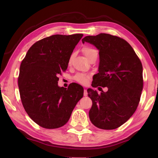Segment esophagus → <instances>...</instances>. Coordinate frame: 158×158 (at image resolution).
Listing matches in <instances>:
<instances>
[{
	"label": "esophagus",
	"mask_w": 158,
	"mask_h": 158,
	"mask_svg": "<svg viewBox=\"0 0 158 158\" xmlns=\"http://www.w3.org/2000/svg\"><path fill=\"white\" fill-rule=\"evenodd\" d=\"M87 95H88L87 90L86 89H84V96H87Z\"/></svg>",
	"instance_id": "34e87169"
}]
</instances>
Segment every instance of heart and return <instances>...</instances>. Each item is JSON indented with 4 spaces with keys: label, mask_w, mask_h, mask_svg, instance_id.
Returning a JSON list of instances; mask_svg holds the SVG:
<instances>
[{
    "label": "heart",
    "mask_w": 158,
    "mask_h": 158,
    "mask_svg": "<svg viewBox=\"0 0 158 158\" xmlns=\"http://www.w3.org/2000/svg\"><path fill=\"white\" fill-rule=\"evenodd\" d=\"M83 52H84L86 58H89L90 56L93 54V53L97 52V51L90 47H85L84 48V49H83ZM74 79H75L77 81L80 83V84H85L88 82V81H89V76L85 75V74H78V75H77L75 77V78Z\"/></svg>",
    "instance_id": "b5f03b06"
}]
</instances>
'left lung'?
Returning a JSON list of instances; mask_svg holds the SVG:
<instances>
[{
	"instance_id": "8db88e82",
	"label": "left lung",
	"mask_w": 158,
	"mask_h": 158,
	"mask_svg": "<svg viewBox=\"0 0 158 158\" xmlns=\"http://www.w3.org/2000/svg\"><path fill=\"white\" fill-rule=\"evenodd\" d=\"M88 42L99 50L98 73L92 86L107 87L99 95L87 90L93 105L89 111L92 123L102 130L121 126L137 109L143 89V67L130 44L125 40L106 33L85 36Z\"/></svg>"
}]
</instances>
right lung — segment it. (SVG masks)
Here are the masks:
<instances>
[{"label": "right lung", "instance_id": "obj_1", "mask_svg": "<svg viewBox=\"0 0 158 158\" xmlns=\"http://www.w3.org/2000/svg\"><path fill=\"white\" fill-rule=\"evenodd\" d=\"M83 34L53 35L36 42L21 63L18 85L21 102L29 117L44 128L55 129L69 121L84 95L78 84L68 89L58 85Z\"/></svg>", "mask_w": 158, "mask_h": 158}]
</instances>
